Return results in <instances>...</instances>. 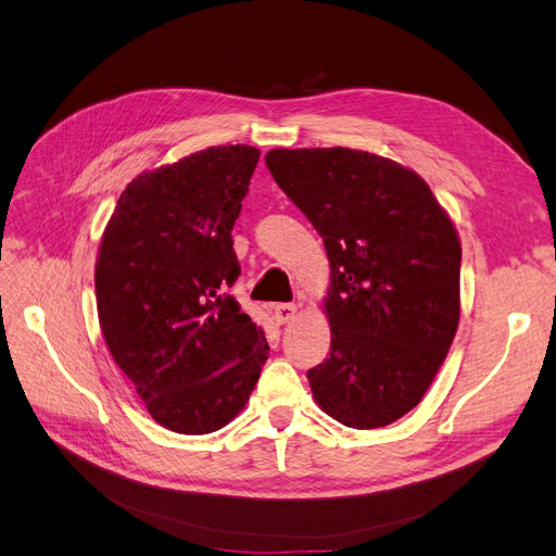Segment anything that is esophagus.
Returning a JSON list of instances; mask_svg holds the SVG:
<instances>
[{
    "label": "esophagus",
    "mask_w": 556,
    "mask_h": 556,
    "mask_svg": "<svg viewBox=\"0 0 556 556\" xmlns=\"http://www.w3.org/2000/svg\"><path fill=\"white\" fill-rule=\"evenodd\" d=\"M296 315V306L294 304H278L274 306V319L278 325L290 323V319Z\"/></svg>",
    "instance_id": "1"
}]
</instances>
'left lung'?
Listing matches in <instances>:
<instances>
[{
	"mask_svg": "<svg viewBox=\"0 0 556 556\" xmlns=\"http://www.w3.org/2000/svg\"><path fill=\"white\" fill-rule=\"evenodd\" d=\"M266 166L325 241L329 357L315 401L352 429L396 422L422 401L459 325L462 243L429 185L352 148H276Z\"/></svg>",
	"mask_w": 556,
	"mask_h": 556,
	"instance_id": "obj_1",
	"label": "left lung"
}]
</instances>
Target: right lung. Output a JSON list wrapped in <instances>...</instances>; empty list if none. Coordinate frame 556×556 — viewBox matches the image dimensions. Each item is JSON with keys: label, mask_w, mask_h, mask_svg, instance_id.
I'll use <instances>...</instances> for the list:
<instances>
[{"label": "right lung", "mask_w": 556, "mask_h": 556, "mask_svg": "<svg viewBox=\"0 0 556 556\" xmlns=\"http://www.w3.org/2000/svg\"><path fill=\"white\" fill-rule=\"evenodd\" d=\"M260 160L213 146L134 178L94 266L97 313L115 364L157 425L211 433L255 390L268 343L229 294L241 266L231 229Z\"/></svg>", "instance_id": "add662e5"}]
</instances>
